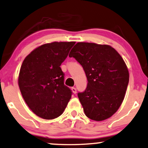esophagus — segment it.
<instances>
[{"instance_id": "1", "label": "esophagus", "mask_w": 148, "mask_h": 148, "mask_svg": "<svg viewBox=\"0 0 148 148\" xmlns=\"http://www.w3.org/2000/svg\"><path fill=\"white\" fill-rule=\"evenodd\" d=\"M71 91H72L73 93H75H75H77V89H76L75 87H72V88H71Z\"/></svg>"}]
</instances>
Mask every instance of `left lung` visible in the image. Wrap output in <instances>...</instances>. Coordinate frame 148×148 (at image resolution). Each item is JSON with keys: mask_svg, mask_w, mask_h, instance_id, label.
Segmentation results:
<instances>
[{"mask_svg": "<svg viewBox=\"0 0 148 148\" xmlns=\"http://www.w3.org/2000/svg\"><path fill=\"white\" fill-rule=\"evenodd\" d=\"M69 56L82 65L87 87L78 93L85 114L94 121L110 118L123 102L129 83V71L123 58L108 45L77 42Z\"/></svg>", "mask_w": 148, "mask_h": 148, "instance_id": "left-lung-1", "label": "left lung"}]
</instances>
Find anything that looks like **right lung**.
<instances>
[{"label": "right lung", "instance_id": "obj_1", "mask_svg": "<svg viewBox=\"0 0 148 148\" xmlns=\"http://www.w3.org/2000/svg\"><path fill=\"white\" fill-rule=\"evenodd\" d=\"M75 42H53L42 45L25 57L18 78L25 101L33 112L45 119L61 115L72 92L64 85L60 67Z\"/></svg>", "mask_w": 148, "mask_h": 148}]
</instances>
